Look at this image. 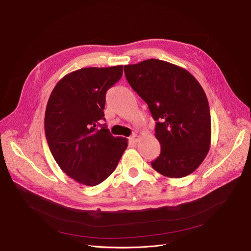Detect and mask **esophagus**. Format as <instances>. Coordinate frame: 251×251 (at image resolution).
<instances>
[{"instance_id": "esophagus-1", "label": "esophagus", "mask_w": 251, "mask_h": 251, "mask_svg": "<svg viewBox=\"0 0 251 251\" xmlns=\"http://www.w3.org/2000/svg\"><path fill=\"white\" fill-rule=\"evenodd\" d=\"M129 140H130L131 142H133V143H136V142H138L139 137H138V135H137V134H133V135L129 138Z\"/></svg>"}]
</instances>
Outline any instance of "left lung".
Segmentation results:
<instances>
[{"instance_id":"1","label":"left lung","mask_w":251,"mask_h":251,"mask_svg":"<svg viewBox=\"0 0 251 251\" xmlns=\"http://www.w3.org/2000/svg\"><path fill=\"white\" fill-rule=\"evenodd\" d=\"M124 72L156 121L161 149L152 168L176 178L195 172L211 142L210 108L201 85L188 71L154 58L125 65Z\"/></svg>"}]
</instances>
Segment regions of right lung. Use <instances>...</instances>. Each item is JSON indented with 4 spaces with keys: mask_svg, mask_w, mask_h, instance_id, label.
<instances>
[{
    "mask_svg": "<svg viewBox=\"0 0 251 251\" xmlns=\"http://www.w3.org/2000/svg\"><path fill=\"white\" fill-rule=\"evenodd\" d=\"M122 74L123 65L75 71L56 83L48 100L44 130L50 152L66 175L85 186L104 181L128 145L101 124L106 93Z\"/></svg>",
    "mask_w": 251,
    "mask_h": 251,
    "instance_id": "1",
    "label": "right lung"
}]
</instances>
